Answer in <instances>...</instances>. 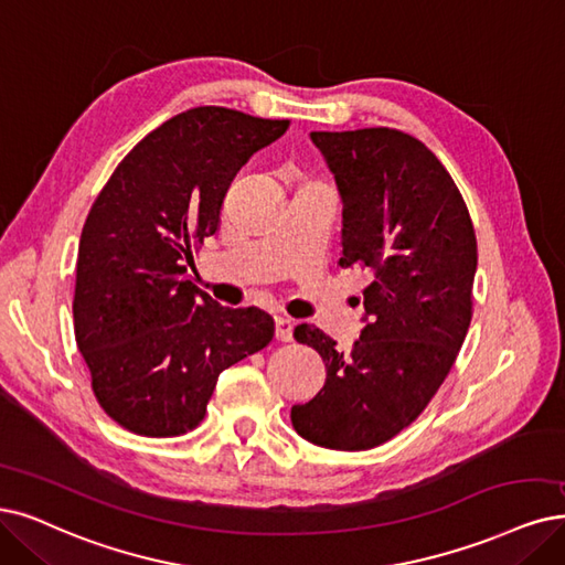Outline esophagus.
I'll use <instances>...</instances> for the list:
<instances>
[{
  "label": "esophagus",
  "instance_id": "34e87169",
  "mask_svg": "<svg viewBox=\"0 0 565 565\" xmlns=\"http://www.w3.org/2000/svg\"><path fill=\"white\" fill-rule=\"evenodd\" d=\"M275 338L279 342L294 340V321H290L288 317H275Z\"/></svg>",
  "mask_w": 565,
  "mask_h": 565
}]
</instances>
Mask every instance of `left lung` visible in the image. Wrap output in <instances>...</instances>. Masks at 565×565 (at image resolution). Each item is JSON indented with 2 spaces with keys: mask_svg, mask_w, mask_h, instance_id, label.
Returning <instances> with one entry per match:
<instances>
[{
  "mask_svg": "<svg viewBox=\"0 0 565 565\" xmlns=\"http://www.w3.org/2000/svg\"><path fill=\"white\" fill-rule=\"evenodd\" d=\"M342 195V267L372 275L370 323L351 351L300 323L319 351L323 388L294 405L307 443L365 451L407 428L449 374L472 319L477 237L466 200L424 141L393 130L311 132Z\"/></svg>",
  "mask_w": 565,
  "mask_h": 565,
  "instance_id": "left-lung-1",
  "label": "left lung"
}]
</instances>
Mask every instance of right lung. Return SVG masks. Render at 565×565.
I'll return each mask as SVG.
<instances>
[{
    "instance_id": "1",
    "label": "right lung",
    "mask_w": 565,
    "mask_h": 565,
    "mask_svg": "<svg viewBox=\"0 0 565 565\" xmlns=\"http://www.w3.org/2000/svg\"><path fill=\"white\" fill-rule=\"evenodd\" d=\"M290 120L195 107L125 156L83 225L74 332L99 407L125 430L200 426L218 374L275 338L258 307H221L185 279L242 164Z\"/></svg>"
}]
</instances>
